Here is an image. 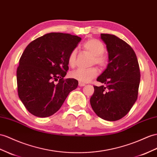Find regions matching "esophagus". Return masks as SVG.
I'll list each match as a JSON object with an SVG mask.
<instances>
[{
    "label": "esophagus",
    "instance_id": "1",
    "mask_svg": "<svg viewBox=\"0 0 157 157\" xmlns=\"http://www.w3.org/2000/svg\"><path fill=\"white\" fill-rule=\"evenodd\" d=\"M86 84L83 83H82V82H79V86L80 87H83V86H85Z\"/></svg>",
    "mask_w": 157,
    "mask_h": 157
}]
</instances>
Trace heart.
Listing matches in <instances>:
<instances>
[{
    "label": "heart",
    "instance_id": "obj_1",
    "mask_svg": "<svg viewBox=\"0 0 157 157\" xmlns=\"http://www.w3.org/2000/svg\"><path fill=\"white\" fill-rule=\"evenodd\" d=\"M83 50L87 53L92 56L91 64H96L98 66L103 67L107 66V58L103 54L105 52V46L100 40L95 38L87 40L83 44ZM77 51L73 50L68 56L67 62L70 67H74L76 64ZM98 70L95 67L88 69H77L70 73V77L78 80L82 83H88L98 75Z\"/></svg>",
    "mask_w": 157,
    "mask_h": 157
}]
</instances>
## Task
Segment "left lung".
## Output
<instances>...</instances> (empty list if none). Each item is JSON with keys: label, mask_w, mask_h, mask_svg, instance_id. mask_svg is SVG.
<instances>
[{"label": "left lung", "mask_w": 157, "mask_h": 157, "mask_svg": "<svg viewBox=\"0 0 157 157\" xmlns=\"http://www.w3.org/2000/svg\"><path fill=\"white\" fill-rule=\"evenodd\" d=\"M108 52L106 69L97 78L105 86L94 87L90 98L98 117L115 121L125 116L136 101L140 83L137 58L132 48L115 35L101 34Z\"/></svg>", "instance_id": "left-lung-1"}]
</instances>
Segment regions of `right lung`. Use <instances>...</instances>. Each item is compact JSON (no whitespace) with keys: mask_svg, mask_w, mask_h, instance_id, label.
Here are the masks:
<instances>
[{"mask_svg":"<svg viewBox=\"0 0 157 157\" xmlns=\"http://www.w3.org/2000/svg\"><path fill=\"white\" fill-rule=\"evenodd\" d=\"M81 40L77 36L52 33L25 48L17 71V87L20 99L31 114L38 117L52 115L77 88V80L63 78L69 69L68 56Z\"/></svg>","mask_w":157,"mask_h":157,"instance_id":"add662e5","label":"right lung"}]
</instances>
